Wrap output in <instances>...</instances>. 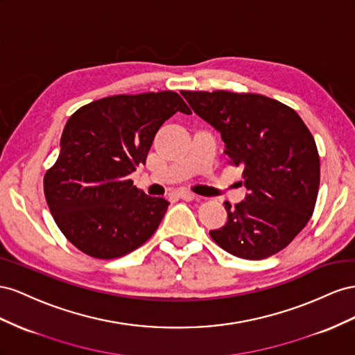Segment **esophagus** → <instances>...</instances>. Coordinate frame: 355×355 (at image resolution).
Returning <instances> with one entry per match:
<instances>
[{
  "label": "esophagus",
  "mask_w": 355,
  "mask_h": 355,
  "mask_svg": "<svg viewBox=\"0 0 355 355\" xmlns=\"http://www.w3.org/2000/svg\"><path fill=\"white\" fill-rule=\"evenodd\" d=\"M177 196L180 199H183V200H193V199H196V195H193L189 190H180L178 193H177Z\"/></svg>",
  "instance_id": "1"
}]
</instances>
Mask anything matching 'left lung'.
Wrapping results in <instances>:
<instances>
[{"mask_svg": "<svg viewBox=\"0 0 355 355\" xmlns=\"http://www.w3.org/2000/svg\"><path fill=\"white\" fill-rule=\"evenodd\" d=\"M195 113L225 141V153L244 168L248 195L227 223L209 230L230 254L260 260L286 248L306 226L320 187L315 139L295 110L256 94L181 92Z\"/></svg>", "mask_w": 355, "mask_h": 355, "instance_id": "obj_1", "label": "left lung"}]
</instances>
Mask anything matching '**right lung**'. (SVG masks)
Segmentation results:
<instances>
[{
  "label": "right lung",
  "instance_id": "obj_1",
  "mask_svg": "<svg viewBox=\"0 0 355 355\" xmlns=\"http://www.w3.org/2000/svg\"><path fill=\"white\" fill-rule=\"evenodd\" d=\"M178 111L191 114L183 98L164 90L98 99L68 119L58 160L44 175V196L76 248L116 259L155 234L169 202L138 190L129 174L146 165L159 128Z\"/></svg>",
  "mask_w": 355,
  "mask_h": 355
}]
</instances>
